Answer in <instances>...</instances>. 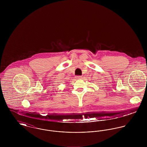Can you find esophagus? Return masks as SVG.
<instances>
[{
	"label": "esophagus",
	"instance_id": "34e87169",
	"mask_svg": "<svg viewBox=\"0 0 147 147\" xmlns=\"http://www.w3.org/2000/svg\"><path fill=\"white\" fill-rule=\"evenodd\" d=\"M77 79H82V76H77Z\"/></svg>",
	"mask_w": 147,
	"mask_h": 147
}]
</instances>
